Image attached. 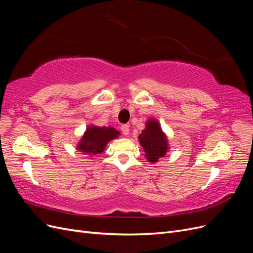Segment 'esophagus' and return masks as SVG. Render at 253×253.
Listing matches in <instances>:
<instances>
[{"label":"esophagus","instance_id":"esophagus-1","mask_svg":"<svg viewBox=\"0 0 253 253\" xmlns=\"http://www.w3.org/2000/svg\"><path fill=\"white\" fill-rule=\"evenodd\" d=\"M121 131H122V134L124 135H128V133H129V126H127V125H124L121 126Z\"/></svg>","mask_w":253,"mask_h":253}]
</instances>
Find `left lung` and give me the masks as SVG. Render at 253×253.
<instances>
[{
	"label": "left lung",
	"instance_id": "1",
	"mask_svg": "<svg viewBox=\"0 0 253 253\" xmlns=\"http://www.w3.org/2000/svg\"><path fill=\"white\" fill-rule=\"evenodd\" d=\"M139 142L143 148L144 156L151 164H155L169 151L167 135L155 118H151L145 124V128L139 135Z\"/></svg>",
	"mask_w": 253,
	"mask_h": 253
}]
</instances>
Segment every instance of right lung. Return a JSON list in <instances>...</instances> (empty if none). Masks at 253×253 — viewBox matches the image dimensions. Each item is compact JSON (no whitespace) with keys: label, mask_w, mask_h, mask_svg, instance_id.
<instances>
[{"label":"right lung","mask_w":253,"mask_h":253,"mask_svg":"<svg viewBox=\"0 0 253 253\" xmlns=\"http://www.w3.org/2000/svg\"><path fill=\"white\" fill-rule=\"evenodd\" d=\"M118 135L120 133L112 126H89L77 144V149L85 155L100 154L105 150L106 144L117 138Z\"/></svg>","instance_id":"1"}]
</instances>
